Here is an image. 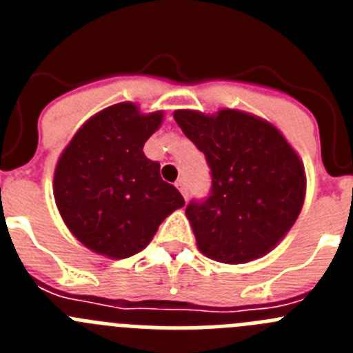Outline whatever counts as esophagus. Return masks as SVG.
Instances as JSON below:
<instances>
[{"label":"esophagus","instance_id":"34e87169","mask_svg":"<svg viewBox=\"0 0 353 353\" xmlns=\"http://www.w3.org/2000/svg\"><path fill=\"white\" fill-rule=\"evenodd\" d=\"M176 187H179V191L182 192L183 198L187 199V183H185V180H179V182H176Z\"/></svg>","mask_w":353,"mask_h":353}]
</instances>
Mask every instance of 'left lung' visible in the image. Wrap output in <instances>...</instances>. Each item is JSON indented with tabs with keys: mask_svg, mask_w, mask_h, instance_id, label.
<instances>
[{
	"mask_svg": "<svg viewBox=\"0 0 353 353\" xmlns=\"http://www.w3.org/2000/svg\"><path fill=\"white\" fill-rule=\"evenodd\" d=\"M173 117L210 168V194L185 208L199 251L232 265L263 256L304 205L305 174L295 150L269 121L235 109L212 117L179 109Z\"/></svg>",
	"mask_w": 353,
	"mask_h": 353,
	"instance_id": "1",
	"label": "left lung"
}]
</instances>
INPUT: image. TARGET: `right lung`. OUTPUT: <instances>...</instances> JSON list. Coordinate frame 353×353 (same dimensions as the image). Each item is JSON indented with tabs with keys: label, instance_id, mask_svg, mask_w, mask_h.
Returning <instances> with one entry per match:
<instances>
[{
	"label": "right lung",
	"instance_id": "1",
	"mask_svg": "<svg viewBox=\"0 0 353 353\" xmlns=\"http://www.w3.org/2000/svg\"><path fill=\"white\" fill-rule=\"evenodd\" d=\"M161 121L162 111L111 105L77 130L56 164L58 210L72 235L99 254L132 256L185 205L179 189L161 179V164L143 152Z\"/></svg>",
	"mask_w": 353,
	"mask_h": 353
}]
</instances>
